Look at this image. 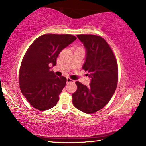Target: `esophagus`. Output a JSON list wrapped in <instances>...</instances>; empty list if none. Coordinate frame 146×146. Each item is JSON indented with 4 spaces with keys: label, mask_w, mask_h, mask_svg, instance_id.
Wrapping results in <instances>:
<instances>
[{
    "label": "esophagus",
    "mask_w": 146,
    "mask_h": 146,
    "mask_svg": "<svg viewBox=\"0 0 146 146\" xmlns=\"http://www.w3.org/2000/svg\"><path fill=\"white\" fill-rule=\"evenodd\" d=\"M75 82V80H73V79H70V78H67V83H69V82Z\"/></svg>",
    "instance_id": "obj_1"
}]
</instances>
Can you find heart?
Wrapping results in <instances>:
<instances>
[{
  "instance_id": "heart-1",
  "label": "heart",
  "mask_w": 146,
  "mask_h": 146,
  "mask_svg": "<svg viewBox=\"0 0 146 146\" xmlns=\"http://www.w3.org/2000/svg\"><path fill=\"white\" fill-rule=\"evenodd\" d=\"M77 49H82V48L80 47V46H78V47L77 48Z\"/></svg>"
}]
</instances>
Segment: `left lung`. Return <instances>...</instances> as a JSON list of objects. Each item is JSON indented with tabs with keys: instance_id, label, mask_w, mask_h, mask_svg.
I'll list each match as a JSON object with an SVG mask.
<instances>
[{
	"instance_id": "1",
	"label": "left lung",
	"mask_w": 146,
	"mask_h": 146,
	"mask_svg": "<svg viewBox=\"0 0 146 146\" xmlns=\"http://www.w3.org/2000/svg\"><path fill=\"white\" fill-rule=\"evenodd\" d=\"M86 50L82 69L91 78L89 86L76 81L72 94L74 106L88 114L103 108L113 95L118 82V65L113 52L106 40L95 35H77Z\"/></svg>"
}]
</instances>
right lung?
<instances>
[{
    "instance_id": "add662e5",
    "label": "right lung",
    "mask_w": 146,
    "mask_h": 146,
    "mask_svg": "<svg viewBox=\"0 0 146 146\" xmlns=\"http://www.w3.org/2000/svg\"><path fill=\"white\" fill-rule=\"evenodd\" d=\"M76 39L69 34L42 35L26 51L19 68V83L21 93L33 108L45 111L57 104L67 79L57 77L50 66H56L61 51Z\"/></svg>"
}]
</instances>
